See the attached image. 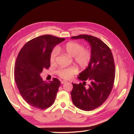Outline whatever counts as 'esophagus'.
I'll use <instances>...</instances> for the list:
<instances>
[{"instance_id":"esophagus-1","label":"esophagus","mask_w":134,"mask_h":134,"mask_svg":"<svg viewBox=\"0 0 134 134\" xmlns=\"http://www.w3.org/2000/svg\"><path fill=\"white\" fill-rule=\"evenodd\" d=\"M66 82H67V81H65V80H62V81H61V83L62 84H63V83H66Z\"/></svg>"}]
</instances>
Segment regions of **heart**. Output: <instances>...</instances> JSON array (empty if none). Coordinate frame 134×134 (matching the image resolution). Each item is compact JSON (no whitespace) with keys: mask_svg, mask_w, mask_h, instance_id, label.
<instances>
[{"mask_svg":"<svg viewBox=\"0 0 134 134\" xmlns=\"http://www.w3.org/2000/svg\"><path fill=\"white\" fill-rule=\"evenodd\" d=\"M60 48L55 47L50 54V61L54 63L59 53ZM62 49L69 55L73 56L74 61L80 68L85 69L90 65L92 58V53L90 49L85 48L82 44L77 42H69L63 47ZM78 69L74 66L67 68H60L57 71L58 75L60 78L68 80L76 73Z\"/></svg>","mask_w":134,"mask_h":134,"instance_id":"b5f03b06","label":"heart"}]
</instances>
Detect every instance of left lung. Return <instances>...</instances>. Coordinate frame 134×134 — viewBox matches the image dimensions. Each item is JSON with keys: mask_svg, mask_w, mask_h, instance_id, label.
<instances>
[{"mask_svg": "<svg viewBox=\"0 0 134 134\" xmlns=\"http://www.w3.org/2000/svg\"><path fill=\"white\" fill-rule=\"evenodd\" d=\"M72 39L82 38L88 42L92 58L88 67L79 74L78 78L83 81L73 83L71 93L74 105L84 111H91L106 101L114 86L115 65L110 48L98 38L87 35L73 36ZM89 85L85 87L86 81Z\"/></svg>", "mask_w": 134, "mask_h": 134, "instance_id": "8db88e82", "label": "left lung"}]
</instances>
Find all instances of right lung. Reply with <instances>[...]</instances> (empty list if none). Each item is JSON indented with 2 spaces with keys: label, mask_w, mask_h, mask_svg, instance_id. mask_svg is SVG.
I'll list each match as a JSON object with an SVG mask.
<instances>
[{
  "label": "right lung",
  "mask_w": 134,
  "mask_h": 134,
  "mask_svg": "<svg viewBox=\"0 0 134 134\" xmlns=\"http://www.w3.org/2000/svg\"><path fill=\"white\" fill-rule=\"evenodd\" d=\"M65 40L42 35L28 41L18 53L14 71L15 81L24 100L35 108L46 109L55 101L60 81L57 78L44 81L40 74L50 67L53 48Z\"/></svg>",
  "instance_id": "right-lung-1"
}]
</instances>
